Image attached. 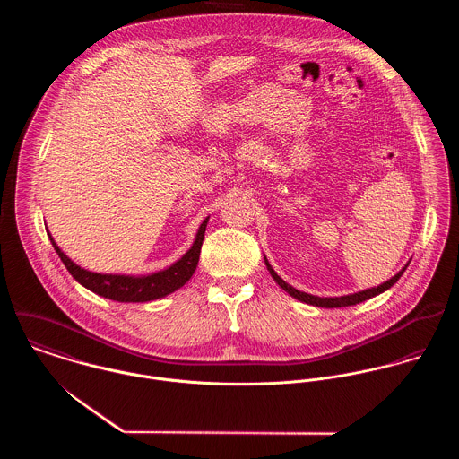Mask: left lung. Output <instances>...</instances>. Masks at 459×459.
<instances>
[{
    "instance_id": "obj_1",
    "label": "left lung",
    "mask_w": 459,
    "mask_h": 459,
    "mask_svg": "<svg viewBox=\"0 0 459 459\" xmlns=\"http://www.w3.org/2000/svg\"><path fill=\"white\" fill-rule=\"evenodd\" d=\"M264 263H266V268H268V272H270V275L273 277V281L284 290V291H288L291 297H295L297 300H300V302H306V304H311V306H318V307H327V309H332V307H348V306H355V304H360V302H364V300H368V299H371V297H377V295H380V293H384V291H387L391 286H394L397 281H399V277L404 273V270H406V266L403 268V270H399L395 275H394L393 279H389L387 282H384V284H380V286H377V288H369V290H364V291H359V293H353V295H344V297H315V295H309V293H304V291H299V290H295L293 286H290L288 282H284L277 273H275V270L270 266V263L266 262V258H264Z\"/></svg>"
}]
</instances>
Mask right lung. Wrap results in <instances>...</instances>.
<instances>
[{
	"label": "right lung",
	"instance_id": "obj_1",
	"mask_svg": "<svg viewBox=\"0 0 459 459\" xmlns=\"http://www.w3.org/2000/svg\"><path fill=\"white\" fill-rule=\"evenodd\" d=\"M206 222L204 221L199 230H197L196 240L193 244V247L182 256V260L171 264L169 268L152 273V275H144V277H131V275H111V273H95V272H88L84 268H81L79 264L70 262L65 255L60 251V247L53 242V247L56 249L58 256L62 258V262L66 266V270L70 272V275L81 282L84 288H88L90 291L117 300V302H148V300H155L160 297H166L169 293H173L175 290L182 288L195 273L196 270L197 260H199V253H201V246H203V238H204V230H206Z\"/></svg>",
	"mask_w": 459,
	"mask_h": 459
}]
</instances>
